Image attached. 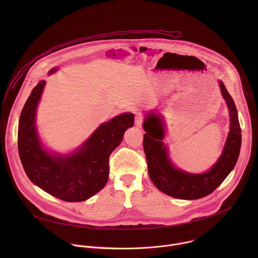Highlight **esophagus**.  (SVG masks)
Segmentation results:
<instances>
[{"label": "esophagus", "mask_w": 258, "mask_h": 258, "mask_svg": "<svg viewBox=\"0 0 258 258\" xmlns=\"http://www.w3.org/2000/svg\"><path fill=\"white\" fill-rule=\"evenodd\" d=\"M142 122H143V115L142 114H137L136 118H135V123L137 126H142Z\"/></svg>", "instance_id": "esophagus-1"}]
</instances>
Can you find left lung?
Returning a JSON list of instances; mask_svg holds the SVG:
<instances>
[{
  "label": "left lung",
  "instance_id": "8db88e82",
  "mask_svg": "<svg viewBox=\"0 0 258 258\" xmlns=\"http://www.w3.org/2000/svg\"><path fill=\"white\" fill-rule=\"evenodd\" d=\"M219 87L229 108L230 133L222 155L204 173H189L173 166L166 146L162 142L165 133L159 114L149 113L143 123L146 132L143 146L149 176L156 188L168 196L186 200L205 197L225 180L237 163L242 141L237 108L223 82H219Z\"/></svg>",
  "mask_w": 258,
  "mask_h": 258
}]
</instances>
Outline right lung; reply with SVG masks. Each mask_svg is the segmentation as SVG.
Returning <instances> with one entry per match:
<instances>
[{"label": "right lung", "mask_w": 258, "mask_h": 258, "mask_svg": "<svg viewBox=\"0 0 258 258\" xmlns=\"http://www.w3.org/2000/svg\"><path fill=\"white\" fill-rule=\"evenodd\" d=\"M45 85L42 81L33 88L20 114L18 152L22 166L34 185L50 195L67 202L85 201L106 185L109 156L134 125V114L123 113L102 123L75 153L51 154L42 146L35 127L36 107Z\"/></svg>", "instance_id": "obj_1"}]
</instances>
